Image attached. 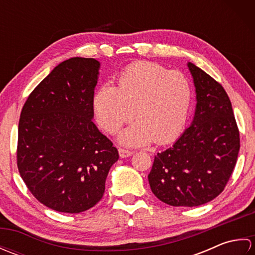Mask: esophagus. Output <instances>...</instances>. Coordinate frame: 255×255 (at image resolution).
I'll use <instances>...</instances> for the list:
<instances>
[{
  "instance_id": "34e87169",
  "label": "esophagus",
  "mask_w": 255,
  "mask_h": 255,
  "mask_svg": "<svg viewBox=\"0 0 255 255\" xmlns=\"http://www.w3.org/2000/svg\"><path fill=\"white\" fill-rule=\"evenodd\" d=\"M118 152H119V156H121V158H128V156H130L131 154H132V152L131 151H129V150H126V149H118Z\"/></svg>"
}]
</instances>
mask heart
<instances>
[{
  "label": "heart",
  "mask_w": 255,
  "mask_h": 255,
  "mask_svg": "<svg viewBox=\"0 0 255 255\" xmlns=\"http://www.w3.org/2000/svg\"><path fill=\"white\" fill-rule=\"evenodd\" d=\"M192 102L193 86L185 74L140 61L123 70L118 88L102 84L95 92L93 107L97 122L110 133L133 116L138 118L119 132L118 141L140 147L152 140L156 144L175 140L185 129Z\"/></svg>",
  "instance_id": "heart-1"
}]
</instances>
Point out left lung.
Instances as JSON below:
<instances>
[{
  "label": "left lung",
  "instance_id": "obj_1",
  "mask_svg": "<svg viewBox=\"0 0 255 255\" xmlns=\"http://www.w3.org/2000/svg\"><path fill=\"white\" fill-rule=\"evenodd\" d=\"M196 107L193 122L171 148L154 156L148 178L162 202L196 207L216 198L232 174L240 149L231 102L221 84L188 62Z\"/></svg>",
  "mask_w": 255,
  "mask_h": 255
}]
</instances>
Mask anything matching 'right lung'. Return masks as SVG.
<instances>
[{
  "instance_id": "1",
  "label": "right lung",
  "mask_w": 255,
  "mask_h": 255,
  "mask_svg": "<svg viewBox=\"0 0 255 255\" xmlns=\"http://www.w3.org/2000/svg\"><path fill=\"white\" fill-rule=\"evenodd\" d=\"M101 63L74 57L61 62L31 92L18 123L17 166L30 193L60 213L93 207L118 151L93 123Z\"/></svg>"
}]
</instances>
